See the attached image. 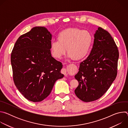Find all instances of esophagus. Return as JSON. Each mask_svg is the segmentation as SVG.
I'll return each mask as SVG.
<instances>
[{
    "instance_id": "1",
    "label": "esophagus",
    "mask_w": 128,
    "mask_h": 128,
    "mask_svg": "<svg viewBox=\"0 0 128 128\" xmlns=\"http://www.w3.org/2000/svg\"><path fill=\"white\" fill-rule=\"evenodd\" d=\"M62 72L65 75V76H67V70L66 68H63L62 70Z\"/></svg>"
}]
</instances>
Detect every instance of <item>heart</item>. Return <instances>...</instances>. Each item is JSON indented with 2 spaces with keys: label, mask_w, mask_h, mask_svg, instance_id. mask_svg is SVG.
Returning <instances> with one entry per match:
<instances>
[{
  "label": "heart",
  "mask_w": 128,
  "mask_h": 128,
  "mask_svg": "<svg viewBox=\"0 0 128 128\" xmlns=\"http://www.w3.org/2000/svg\"><path fill=\"white\" fill-rule=\"evenodd\" d=\"M93 42L90 32L76 28L65 29L58 35V40L50 42V48L53 56L61 58L65 54L66 48L68 58L80 60L88 53Z\"/></svg>",
  "instance_id": "heart-1"
}]
</instances>
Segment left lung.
I'll use <instances>...</instances> for the list:
<instances>
[{
    "label": "left lung",
    "mask_w": 128,
    "mask_h": 128,
    "mask_svg": "<svg viewBox=\"0 0 128 128\" xmlns=\"http://www.w3.org/2000/svg\"><path fill=\"white\" fill-rule=\"evenodd\" d=\"M118 57V47L110 34L98 27L92 50L80 63L74 76L79 83L74 90L76 96L85 102L102 97L116 78Z\"/></svg>",
    "instance_id": "left-lung-1"
}]
</instances>
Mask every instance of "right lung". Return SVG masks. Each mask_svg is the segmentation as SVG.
Segmentation results:
<instances>
[{
	"instance_id": "1",
	"label": "right lung",
	"mask_w": 128,
	"mask_h": 128,
	"mask_svg": "<svg viewBox=\"0 0 128 128\" xmlns=\"http://www.w3.org/2000/svg\"><path fill=\"white\" fill-rule=\"evenodd\" d=\"M52 36L46 27H34L20 36L11 54L14 83L33 102L46 98L56 80L64 77L63 65L52 56Z\"/></svg>"
}]
</instances>
